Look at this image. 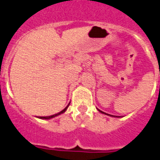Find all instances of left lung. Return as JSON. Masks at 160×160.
<instances>
[{"instance_id": "8db88e82", "label": "left lung", "mask_w": 160, "mask_h": 160, "mask_svg": "<svg viewBox=\"0 0 160 160\" xmlns=\"http://www.w3.org/2000/svg\"><path fill=\"white\" fill-rule=\"evenodd\" d=\"M98 111H99V110H98ZM101 112V113H104V112H103V111H99Z\"/></svg>"}]
</instances>
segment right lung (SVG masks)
<instances>
[{"label":"right lung","instance_id":"right-lung-1","mask_svg":"<svg viewBox=\"0 0 160 160\" xmlns=\"http://www.w3.org/2000/svg\"><path fill=\"white\" fill-rule=\"evenodd\" d=\"M68 106H67L65 109H63L62 111H60L59 113H56V114L52 115V116H49V117H40V118H42V119H49V118H54V117H56V116H58V115L62 114V113H63V112H65V111H66L67 108H68Z\"/></svg>","mask_w":160,"mask_h":160}]
</instances>
